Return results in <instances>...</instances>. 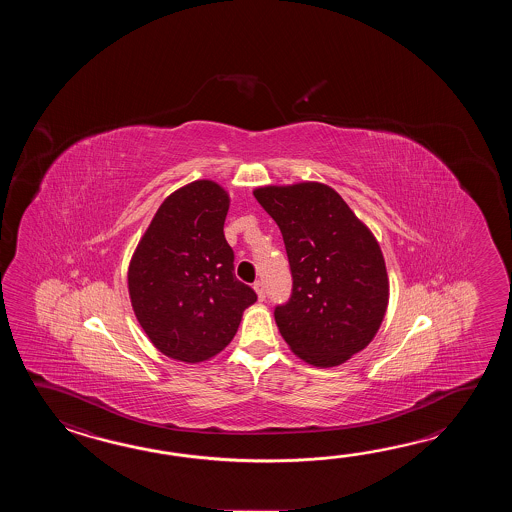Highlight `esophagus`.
<instances>
[{"instance_id":"34e87169","label":"esophagus","mask_w":512,"mask_h":512,"mask_svg":"<svg viewBox=\"0 0 512 512\" xmlns=\"http://www.w3.org/2000/svg\"><path fill=\"white\" fill-rule=\"evenodd\" d=\"M254 289H256V293H258V298L263 302V300H265V285H263V282L258 280V282L254 283Z\"/></svg>"}]
</instances>
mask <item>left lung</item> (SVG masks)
<instances>
[{"label": "left lung", "mask_w": 512, "mask_h": 512, "mask_svg": "<svg viewBox=\"0 0 512 512\" xmlns=\"http://www.w3.org/2000/svg\"><path fill=\"white\" fill-rule=\"evenodd\" d=\"M282 232L293 289L274 320L294 353L331 368L366 348L388 307L381 247L333 188L320 183L254 190Z\"/></svg>", "instance_id": "left-lung-1"}]
</instances>
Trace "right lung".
Returning a JSON list of instances; mask_svg holds the SVG:
<instances>
[{
	"instance_id": "right-lung-1",
	"label": "right lung",
	"mask_w": 512,
	"mask_h": 512,
	"mask_svg": "<svg viewBox=\"0 0 512 512\" xmlns=\"http://www.w3.org/2000/svg\"><path fill=\"white\" fill-rule=\"evenodd\" d=\"M229 196L196 181L164 199L137 245L128 271L131 305L164 355L201 362L218 355L256 293L234 274L223 225Z\"/></svg>"
}]
</instances>
